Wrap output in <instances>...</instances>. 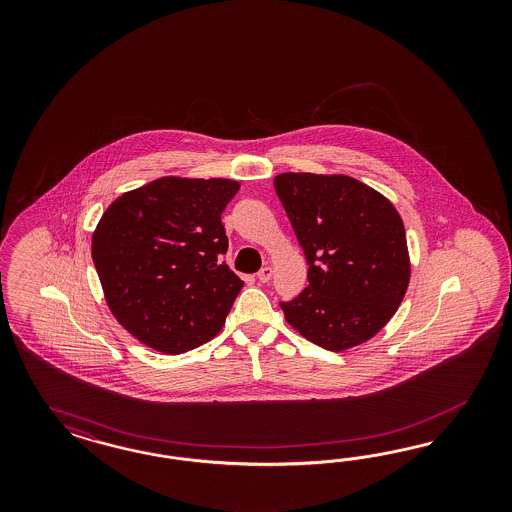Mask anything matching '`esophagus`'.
Segmentation results:
<instances>
[{"mask_svg": "<svg viewBox=\"0 0 512 512\" xmlns=\"http://www.w3.org/2000/svg\"><path fill=\"white\" fill-rule=\"evenodd\" d=\"M272 278V268L270 266H263L259 272H257V279L261 281V283H268Z\"/></svg>", "mask_w": 512, "mask_h": 512, "instance_id": "obj_1", "label": "esophagus"}]
</instances>
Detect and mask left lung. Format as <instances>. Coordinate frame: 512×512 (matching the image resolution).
Masks as SVG:
<instances>
[{
  "label": "left lung",
  "mask_w": 512,
  "mask_h": 512,
  "mask_svg": "<svg viewBox=\"0 0 512 512\" xmlns=\"http://www.w3.org/2000/svg\"><path fill=\"white\" fill-rule=\"evenodd\" d=\"M274 187L310 264L308 287L279 302L287 323L328 351L370 340L407 291L402 217L349 176L285 172Z\"/></svg>",
  "instance_id": "1"
}]
</instances>
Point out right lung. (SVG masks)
I'll return each mask as SVG.
<instances>
[{"label": "right lung", "mask_w": 512, "mask_h": 512, "mask_svg": "<svg viewBox=\"0 0 512 512\" xmlns=\"http://www.w3.org/2000/svg\"><path fill=\"white\" fill-rule=\"evenodd\" d=\"M240 184L165 176L110 204L92 257L110 311L144 345L180 355L212 340L244 281L223 261L221 212Z\"/></svg>", "instance_id": "obj_1"}]
</instances>
